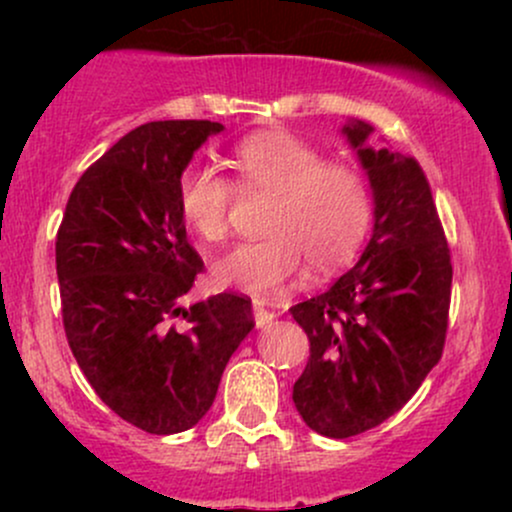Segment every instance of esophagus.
<instances>
[{
    "mask_svg": "<svg viewBox=\"0 0 512 512\" xmlns=\"http://www.w3.org/2000/svg\"><path fill=\"white\" fill-rule=\"evenodd\" d=\"M274 313H269L267 308H264V303L262 301H252V320H255V325L257 327H264V325H269V322L274 320Z\"/></svg>",
    "mask_w": 512,
    "mask_h": 512,
    "instance_id": "1",
    "label": "esophagus"
}]
</instances>
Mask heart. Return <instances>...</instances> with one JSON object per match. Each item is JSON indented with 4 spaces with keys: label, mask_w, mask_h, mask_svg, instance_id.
<instances>
[{
    "label": "heart",
    "mask_w": 512,
    "mask_h": 512,
    "mask_svg": "<svg viewBox=\"0 0 512 512\" xmlns=\"http://www.w3.org/2000/svg\"><path fill=\"white\" fill-rule=\"evenodd\" d=\"M238 185L272 195L267 238L240 243L214 264L226 286L269 293L286 286L305 260L317 272L354 257L370 223V187L363 170L325 154L291 132H260L231 151ZM236 199L233 182L214 166H192L178 180L185 226L207 243H223Z\"/></svg>",
    "instance_id": "obj_1"
}]
</instances>
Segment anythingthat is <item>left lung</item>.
Returning a JSON list of instances; mask_svg holds the SVG:
<instances>
[{"label": "left lung", "mask_w": 512, "mask_h": 512, "mask_svg": "<svg viewBox=\"0 0 512 512\" xmlns=\"http://www.w3.org/2000/svg\"><path fill=\"white\" fill-rule=\"evenodd\" d=\"M368 170L375 226L354 269L293 305L310 356L293 404L320 436L351 438L390 419L443 356L452 262L424 168L368 149L370 127H344Z\"/></svg>", "instance_id": "1"}]
</instances>
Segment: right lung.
Segmentation results:
<instances>
[{"label":"right lung","instance_id":"right-lung-1","mask_svg":"<svg viewBox=\"0 0 512 512\" xmlns=\"http://www.w3.org/2000/svg\"><path fill=\"white\" fill-rule=\"evenodd\" d=\"M221 129L211 120L132 129L76 180L57 228L69 349L96 395L156 436L207 414L228 358L252 330L243 293L182 305L204 262L187 243L178 180Z\"/></svg>","mask_w":512,"mask_h":512}]
</instances>
